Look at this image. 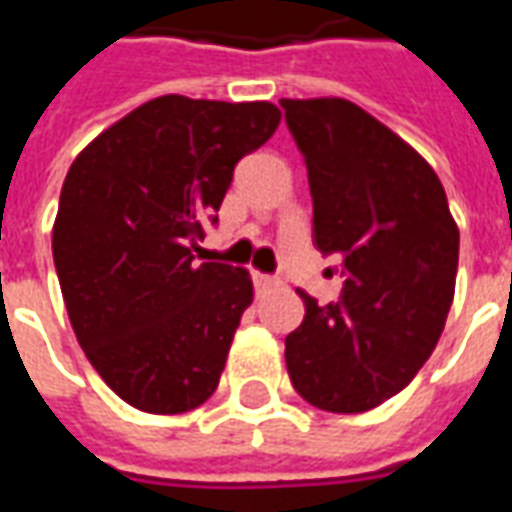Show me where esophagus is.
Returning <instances> with one entry per match:
<instances>
[{"label":"esophagus","instance_id":"obj_1","mask_svg":"<svg viewBox=\"0 0 512 512\" xmlns=\"http://www.w3.org/2000/svg\"><path fill=\"white\" fill-rule=\"evenodd\" d=\"M274 282H277V279L268 277V274H255V285H257V288H271Z\"/></svg>","mask_w":512,"mask_h":512}]
</instances>
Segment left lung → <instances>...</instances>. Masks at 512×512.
Wrapping results in <instances>:
<instances>
[{
  "mask_svg": "<svg viewBox=\"0 0 512 512\" xmlns=\"http://www.w3.org/2000/svg\"><path fill=\"white\" fill-rule=\"evenodd\" d=\"M312 194V238L343 260V296L285 337L307 403L359 414L397 395L428 362L455 296L458 224L439 175L400 136L345 98H282Z\"/></svg>",
  "mask_w": 512,
  "mask_h": 512,
  "instance_id": "left-lung-1",
  "label": "left lung"
}]
</instances>
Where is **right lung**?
<instances>
[{
    "label": "right lung",
    "instance_id": "right-lung-1",
    "mask_svg": "<svg viewBox=\"0 0 512 512\" xmlns=\"http://www.w3.org/2000/svg\"><path fill=\"white\" fill-rule=\"evenodd\" d=\"M268 101L161 95L76 156L51 252L76 340L128 406L183 414L219 386L241 315L246 268L194 263L235 164L271 139Z\"/></svg>",
    "mask_w": 512,
    "mask_h": 512
}]
</instances>
